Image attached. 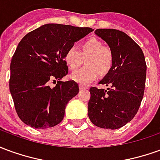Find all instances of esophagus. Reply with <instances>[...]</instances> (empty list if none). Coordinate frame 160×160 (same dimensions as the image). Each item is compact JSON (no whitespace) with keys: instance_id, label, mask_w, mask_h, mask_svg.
I'll use <instances>...</instances> for the list:
<instances>
[{"instance_id":"esophagus-1","label":"esophagus","mask_w":160,"mask_h":160,"mask_svg":"<svg viewBox=\"0 0 160 160\" xmlns=\"http://www.w3.org/2000/svg\"><path fill=\"white\" fill-rule=\"evenodd\" d=\"M79 88H80V90H84V89H87L88 87L87 86H84V85H80L79 86Z\"/></svg>"}]
</instances>
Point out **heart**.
Wrapping results in <instances>:
<instances>
[{
    "label": "heart",
    "instance_id": "b5f03b06",
    "mask_svg": "<svg viewBox=\"0 0 160 160\" xmlns=\"http://www.w3.org/2000/svg\"><path fill=\"white\" fill-rule=\"evenodd\" d=\"M86 65L71 74V80L81 85H88L98 75L107 74L113 65V54L107 46L103 45L100 40L92 38L80 46V51L71 47L64 56L65 62L71 70L77 69L83 63Z\"/></svg>",
    "mask_w": 160,
    "mask_h": 160
}]
</instances>
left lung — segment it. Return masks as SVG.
Returning <instances> with one entry per match:
<instances>
[{"instance_id": "1", "label": "left lung", "mask_w": 160, "mask_h": 160, "mask_svg": "<svg viewBox=\"0 0 160 160\" xmlns=\"http://www.w3.org/2000/svg\"><path fill=\"white\" fill-rule=\"evenodd\" d=\"M94 33L113 54L110 72L99 81L107 89L91 87L88 117L98 127L120 128L137 113L143 98L147 75L144 54L126 33L116 29H97Z\"/></svg>"}]
</instances>
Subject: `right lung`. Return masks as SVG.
<instances>
[{"label": "right lung", "mask_w": 160, "mask_h": 160, "mask_svg": "<svg viewBox=\"0 0 160 160\" xmlns=\"http://www.w3.org/2000/svg\"><path fill=\"white\" fill-rule=\"evenodd\" d=\"M93 30L46 24L23 38L10 64L9 90L17 114L33 128H52L62 121L68 101L79 92L73 80L61 81L68 68L64 56ZM58 80L56 87L49 83Z\"/></svg>", "instance_id": "right-lung-1"}]
</instances>
